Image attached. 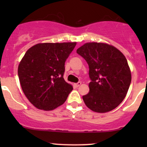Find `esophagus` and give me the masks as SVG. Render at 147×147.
Here are the masks:
<instances>
[{
	"instance_id": "1",
	"label": "esophagus",
	"mask_w": 147,
	"mask_h": 147,
	"mask_svg": "<svg viewBox=\"0 0 147 147\" xmlns=\"http://www.w3.org/2000/svg\"><path fill=\"white\" fill-rule=\"evenodd\" d=\"M81 84H82V82H78V83H76V84H75V86L76 87H79V86L81 85Z\"/></svg>"
}]
</instances>
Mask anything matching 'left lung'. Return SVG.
Returning a JSON list of instances; mask_svg holds the SVG:
<instances>
[{
	"mask_svg": "<svg viewBox=\"0 0 147 147\" xmlns=\"http://www.w3.org/2000/svg\"><path fill=\"white\" fill-rule=\"evenodd\" d=\"M89 66L90 91L83 96L88 109L96 113L109 112L125 98L131 72L125 56L115 47L90 42L77 50Z\"/></svg>",
	"mask_w": 147,
	"mask_h": 147,
	"instance_id": "8db88e82",
	"label": "left lung"
}]
</instances>
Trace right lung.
<instances>
[{"instance_id":"right-lung-1","label":"right lung","mask_w":147,"mask_h":147,"mask_svg":"<svg viewBox=\"0 0 147 147\" xmlns=\"http://www.w3.org/2000/svg\"><path fill=\"white\" fill-rule=\"evenodd\" d=\"M76 42L41 43L25 52L18 68L22 90L38 109L52 111L62 105L73 89L63 79L65 62Z\"/></svg>"}]
</instances>
